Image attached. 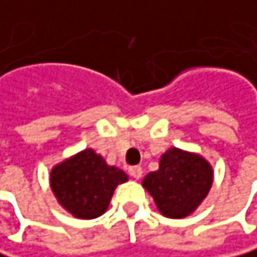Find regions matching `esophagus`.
Instances as JSON below:
<instances>
[{"instance_id":"esophagus-1","label":"esophagus","mask_w":257,"mask_h":257,"mask_svg":"<svg viewBox=\"0 0 257 257\" xmlns=\"http://www.w3.org/2000/svg\"><path fill=\"white\" fill-rule=\"evenodd\" d=\"M130 175L136 179H140L143 175V169L140 166H133V167H130Z\"/></svg>"}]
</instances>
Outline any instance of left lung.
I'll return each instance as SVG.
<instances>
[{"label":"left lung","instance_id":"8db88e82","mask_svg":"<svg viewBox=\"0 0 257 257\" xmlns=\"http://www.w3.org/2000/svg\"><path fill=\"white\" fill-rule=\"evenodd\" d=\"M212 167L200 155L169 149L160 160V169L143 179L164 217L184 218L206 197L212 185Z\"/></svg>","mask_w":257,"mask_h":257}]
</instances>
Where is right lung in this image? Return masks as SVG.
I'll return each instance as SVG.
<instances>
[{
  "label": "right lung",
  "instance_id": "right-lung-1",
  "mask_svg": "<svg viewBox=\"0 0 257 257\" xmlns=\"http://www.w3.org/2000/svg\"><path fill=\"white\" fill-rule=\"evenodd\" d=\"M51 190L58 203L73 217L90 220L102 215L118 184L127 176L117 167L85 149L55 166L51 172Z\"/></svg>",
  "mask_w": 257,
  "mask_h": 257
}]
</instances>
